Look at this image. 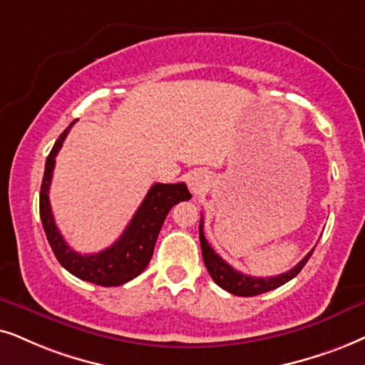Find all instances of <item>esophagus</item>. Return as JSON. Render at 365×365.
<instances>
[{"label":"esophagus","instance_id":"obj_1","mask_svg":"<svg viewBox=\"0 0 365 365\" xmlns=\"http://www.w3.org/2000/svg\"><path fill=\"white\" fill-rule=\"evenodd\" d=\"M187 182L193 195H198V193H202L207 187H209V175L198 170V172H192L188 175Z\"/></svg>","mask_w":365,"mask_h":365}]
</instances>
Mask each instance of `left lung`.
<instances>
[{"instance_id": "8db88e82", "label": "left lung", "mask_w": 365, "mask_h": 365, "mask_svg": "<svg viewBox=\"0 0 365 365\" xmlns=\"http://www.w3.org/2000/svg\"><path fill=\"white\" fill-rule=\"evenodd\" d=\"M198 234H200V247H202V256H204V262L207 266V271L212 276V279L215 281L220 288L225 289V292L237 294V297H256V294L271 292V289L279 288L281 284L288 283L289 279H293L299 271L303 269V266L307 264L310 256L313 255V249L308 255L303 257L302 261L298 262L293 269L286 271L283 274L271 276V278H255V276L244 274L241 271L234 269L232 266L227 264L222 257H220L214 249L210 247V244L207 242L204 236V219L200 220V229H198Z\"/></svg>"}]
</instances>
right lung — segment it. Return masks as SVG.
<instances>
[{
	"label": "right lung",
	"mask_w": 365,
	"mask_h": 365,
	"mask_svg": "<svg viewBox=\"0 0 365 365\" xmlns=\"http://www.w3.org/2000/svg\"><path fill=\"white\" fill-rule=\"evenodd\" d=\"M76 124L72 121L58 140L45 161L43 180L40 188V219L47 234L48 244L55 257L68 273L79 279L99 286H119L128 283L145 271L153 256L160 229L167 219L170 209L178 202L188 200L190 192L185 183H155L141 202L140 209L133 215L131 222L124 229L121 237L113 246L96 255H79L68 247L55 224L52 207L48 200V188L55 168V156L62 148V143Z\"/></svg>",
	"instance_id": "right-lung-1"
}]
</instances>
